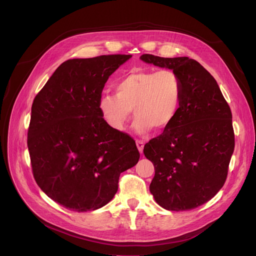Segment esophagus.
<instances>
[{
    "mask_svg": "<svg viewBox=\"0 0 256 256\" xmlns=\"http://www.w3.org/2000/svg\"><path fill=\"white\" fill-rule=\"evenodd\" d=\"M136 144L138 147V150L140 152V154L143 152V148H144V142L142 140H136Z\"/></svg>",
    "mask_w": 256,
    "mask_h": 256,
    "instance_id": "1",
    "label": "esophagus"
}]
</instances>
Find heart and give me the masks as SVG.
Listing matches in <instances>:
<instances>
[{
	"label": "heart",
	"instance_id": "b5f03b06",
	"mask_svg": "<svg viewBox=\"0 0 256 256\" xmlns=\"http://www.w3.org/2000/svg\"><path fill=\"white\" fill-rule=\"evenodd\" d=\"M114 93L104 92L98 110L111 128L122 132L132 110V128L139 134L165 130L176 118L182 100V84L170 70L132 72L114 85Z\"/></svg>",
	"mask_w": 256,
	"mask_h": 256
}]
</instances>
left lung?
<instances>
[{"instance_id":"obj_1","label":"left lung","mask_w":256,"mask_h":256,"mask_svg":"<svg viewBox=\"0 0 256 256\" xmlns=\"http://www.w3.org/2000/svg\"><path fill=\"white\" fill-rule=\"evenodd\" d=\"M140 59L172 70L182 84L176 118L143 150L156 170L150 193L165 210L196 208L216 195L226 180L234 150L230 108L216 80L196 60L150 54Z\"/></svg>"}]
</instances>
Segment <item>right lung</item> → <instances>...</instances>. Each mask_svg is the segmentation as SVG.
Wrapping results in <instances>:
<instances>
[{
	"label": "right lung",
	"mask_w": 256,
	"mask_h": 256,
	"mask_svg": "<svg viewBox=\"0 0 256 256\" xmlns=\"http://www.w3.org/2000/svg\"><path fill=\"white\" fill-rule=\"evenodd\" d=\"M130 57L67 60L33 100L26 141L33 176L65 208H102L116 194L120 173L138 163L135 140L108 126L98 106L108 78Z\"/></svg>",
	"instance_id": "add662e5"
}]
</instances>
